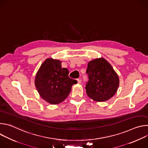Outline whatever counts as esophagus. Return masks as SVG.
Wrapping results in <instances>:
<instances>
[{"mask_svg": "<svg viewBox=\"0 0 148 148\" xmlns=\"http://www.w3.org/2000/svg\"><path fill=\"white\" fill-rule=\"evenodd\" d=\"M77 81H78V84H80V83L81 82V79H77Z\"/></svg>", "mask_w": 148, "mask_h": 148, "instance_id": "34e87169", "label": "esophagus"}]
</instances>
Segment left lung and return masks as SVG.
Wrapping results in <instances>:
<instances>
[{
  "label": "left lung",
  "instance_id": "8db88e82",
  "mask_svg": "<svg viewBox=\"0 0 148 148\" xmlns=\"http://www.w3.org/2000/svg\"><path fill=\"white\" fill-rule=\"evenodd\" d=\"M89 80L86 83L87 95L94 101H107L116 92L119 80L110 63L103 58L90 61L87 70Z\"/></svg>",
  "mask_w": 148,
  "mask_h": 148
}]
</instances>
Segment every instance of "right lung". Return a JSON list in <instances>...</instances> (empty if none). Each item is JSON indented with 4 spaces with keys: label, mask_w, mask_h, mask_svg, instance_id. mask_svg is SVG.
Instances as JSON below:
<instances>
[{
    "label": "right lung",
    "mask_w": 148,
    "mask_h": 148,
    "mask_svg": "<svg viewBox=\"0 0 148 148\" xmlns=\"http://www.w3.org/2000/svg\"><path fill=\"white\" fill-rule=\"evenodd\" d=\"M60 60L48 58L39 69L35 78V86L41 96L51 104L64 101L69 95L73 84L77 81L69 77V71L61 67Z\"/></svg>",
    "instance_id": "right-lung-1"
}]
</instances>
